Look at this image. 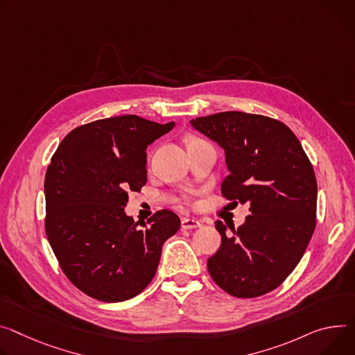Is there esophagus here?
I'll list each match as a JSON object with an SVG mask.
<instances>
[{
    "instance_id": "obj_1",
    "label": "esophagus",
    "mask_w": 355,
    "mask_h": 355,
    "mask_svg": "<svg viewBox=\"0 0 355 355\" xmlns=\"http://www.w3.org/2000/svg\"><path fill=\"white\" fill-rule=\"evenodd\" d=\"M181 227L182 230H196L201 227V222L196 220V219H189V218H184L181 220Z\"/></svg>"
}]
</instances>
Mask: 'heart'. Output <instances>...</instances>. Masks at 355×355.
<instances>
[{
  "mask_svg": "<svg viewBox=\"0 0 355 355\" xmlns=\"http://www.w3.org/2000/svg\"><path fill=\"white\" fill-rule=\"evenodd\" d=\"M197 140H200V139H197V137H188V139H187V144H188V143H192V141H197Z\"/></svg>",
  "mask_w": 355,
  "mask_h": 355,
  "instance_id": "1",
  "label": "heart"
}]
</instances>
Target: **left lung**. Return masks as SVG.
Here are the masks:
<instances>
[{"label": "left lung", "instance_id": "obj_1", "mask_svg": "<svg viewBox=\"0 0 355 355\" xmlns=\"http://www.w3.org/2000/svg\"><path fill=\"white\" fill-rule=\"evenodd\" d=\"M191 124L225 150L230 175L220 184L222 196L250 211L232 235L215 222L220 246L207 262L208 272L231 296L266 295L295 270L314 232L313 166L295 133L276 119L220 112Z\"/></svg>", "mask_w": 355, "mask_h": 355}]
</instances>
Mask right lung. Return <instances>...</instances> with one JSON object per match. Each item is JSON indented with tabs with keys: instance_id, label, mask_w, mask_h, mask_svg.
Wrapping results in <instances>:
<instances>
[{
	"instance_id": "add662e5",
	"label": "right lung",
	"mask_w": 355,
	"mask_h": 355,
	"mask_svg": "<svg viewBox=\"0 0 355 355\" xmlns=\"http://www.w3.org/2000/svg\"><path fill=\"white\" fill-rule=\"evenodd\" d=\"M173 127L136 114L96 120L72 130L51 158L45 232L63 273L96 300L141 293L163 243L180 230L170 209L157 211L143 228L124 214L128 192L147 182V146Z\"/></svg>"
}]
</instances>
